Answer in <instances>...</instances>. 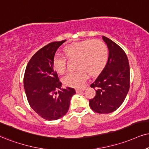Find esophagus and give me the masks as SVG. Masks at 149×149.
<instances>
[{"label": "esophagus", "instance_id": "34e87169", "mask_svg": "<svg viewBox=\"0 0 149 149\" xmlns=\"http://www.w3.org/2000/svg\"><path fill=\"white\" fill-rule=\"evenodd\" d=\"M84 91V88H78V89H76V93H79Z\"/></svg>", "mask_w": 149, "mask_h": 149}]
</instances>
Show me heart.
<instances>
[{
    "mask_svg": "<svg viewBox=\"0 0 149 149\" xmlns=\"http://www.w3.org/2000/svg\"><path fill=\"white\" fill-rule=\"evenodd\" d=\"M67 58H76L78 70L69 73L63 78L66 86L79 88L90 76H97L106 67L109 60V49L105 43L98 40H86L67 45L63 49ZM54 70L60 74L66 71V59L61 55L54 56L52 61Z\"/></svg>",
    "mask_w": 149,
    "mask_h": 149,
    "instance_id": "obj_1",
    "label": "heart"
}]
</instances>
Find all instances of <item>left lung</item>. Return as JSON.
Returning <instances> with one entry per match:
<instances>
[{"label": "left lung", "mask_w": 149, "mask_h": 149, "mask_svg": "<svg viewBox=\"0 0 149 149\" xmlns=\"http://www.w3.org/2000/svg\"><path fill=\"white\" fill-rule=\"evenodd\" d=\"M109 49L105 68L91 84L95 96L89 100L92 110L98 113H110L120 107L130 86V67L125 52L108 38L102 37Z\"/></svg>", "instance_id": "1"}]
</instances>
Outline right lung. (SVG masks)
I'll list each match as a JSON object with an SVG mask.
<instances>
[{"instance_id": "right-lung-1", "label": "right lung", "mask_w": 149, "mask_h": 149, "mask_svg": "<svg viewBox=\"0 0 149 149\" xmlns=\"http://www.w3.org/2000/svg\"><path fill=\"white\" fill-rule=\"evenodd\" d=\"M66 40L43 47L31 57L24 76V88L28 102L34 111L47 120H56L68 111L74 88L62 89V82L54 71L52 61Z\"/></svg>"}]
</instances>
